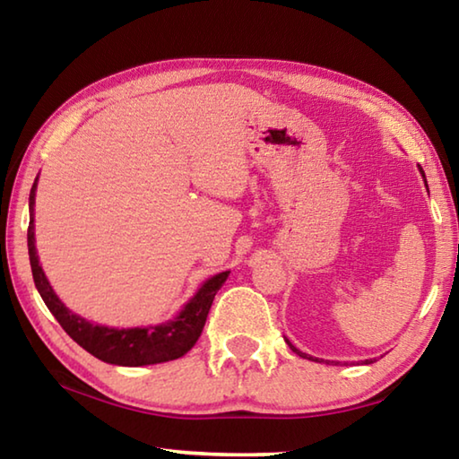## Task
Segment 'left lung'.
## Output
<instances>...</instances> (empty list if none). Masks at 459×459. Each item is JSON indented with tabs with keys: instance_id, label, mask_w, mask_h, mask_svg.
Returning <instances> with one entry per match:
<instances>
[{
	"instance_id": "obj_1",
	"label": "left lung",
	"mask_w": 459,
	"mask_h": 459,
	"mask_svg": "<svg viewBox=\"0 0 459 459\" xmlns=\"http://www.w3.org/2000/svg\"><path fill=\"white\" fill-rule=\"evenodd\" d=\"M419 172H421V174H423V169H421V168H419ZM423 178H425V174H423ZM425 184H427V182H425ZM285 342H287V344H290V348H291V351H293L295 354H299V356H301V359H309V360H314V359H312V356H307V354H304V352H299V351H298V348H295V346L291 344V342H290V340H285Z\"/></svg>"
}]
</instances>
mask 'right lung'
<instances>
[{
	"mask_svg": "<svg viewBox=\"0 0 459 459\" xmlns=\"http://www.w3.org/2000/svg\"><path fill=\"white\" fill-rule=\"evenodd\" d=\"M36 186L34 180L30 190V227H28V253L30 265L38 293L42 295L46 307L56 317L58 324L71 336L76 344L91 352L95 359L117 364V367H145V364H160L168 360H176L184 356L196 344L202 328L206 324L208 309L212 306L216 291L227 281L230 271L214 275L202 283L196 295L184 306L174 320H168L158 325H147V328H107L84 320V317L73 314L62 301L46 279L40 261L36 253L34 238V204H36Z\"/></svg>",
	"mask_w": 459,
	"mask_h": 459,
	"instance_id": "1",
	"label": "right lung"
}]
</instances>
